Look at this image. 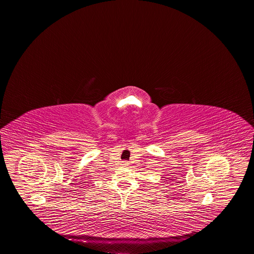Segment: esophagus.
Masks as SVG:
<instances>
[{"label": "esophagus", "mask_w": 254, "mask_h": 254, "mask_svg": "<svg viewBox=\"0 0 254 254\" xmlns=\"http://www.w3.org/2000/svg\"><path fill=\"white\" fill-rule=\"evenodd\" d=\"M128 165V163L127 162V161H124V162H122V166H124V167H127Z\"/></svg>", "instance_id": "1"}]
</instances>
